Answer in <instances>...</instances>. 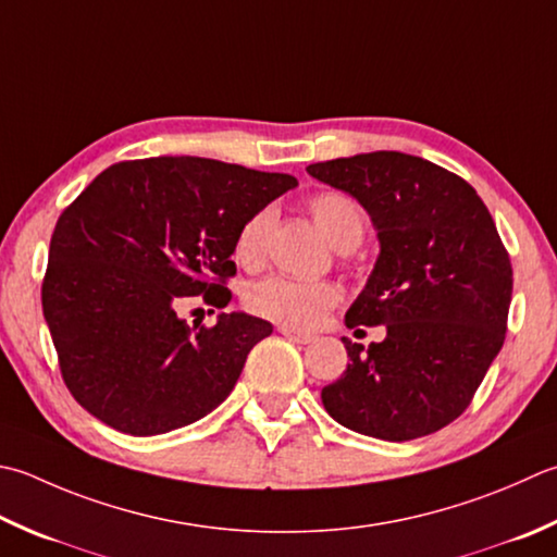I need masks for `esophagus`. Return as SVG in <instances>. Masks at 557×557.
<instances>
[{
    "label": "esophagus",
    "mask_w": 557,
    "mask_h": 557,
    "mask_svg": "<svg viewBox=\"0 0 557 557\" xmlns=\"http://www.w3.org/2000/svg\"><path fill=\"white\" fill-rule=\"evenodd\" d=\"M280 333L285 335V337H289L292 343H299V345H309V343H313V341H315V337H313L311 333H299V331H292V329H287V325H282Z\"/></svg>",
    "instance_id": "34e87169"
}]
</instances>
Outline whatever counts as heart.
Instances as JSON below:
<instances>
[{
    "label": "heart",
    "instance_id": "b5f03b06",
    "mask_svg": "<svg viewBox=\"0 0 557 557\" xmlns=\"http://www.w3.org/2000/svg\"><path fill=\"white\" fill-rule=\"evenodd\" d=\"M307 210L315 226L337 250H352L367 234V212L362 202L345 190H319L307 200ZM275 207H260L238 226L234 256L246 268H258L265 260L270 232L275 226ZM341 299L333 282H309L292 277H265L246 292V307L268 321L287 329H313L323 313Z\"/></svg>",
    "mask_w": 557,
    "mask_h": 557
}]
</instances>
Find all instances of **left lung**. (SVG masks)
<instances>
[{"instance_id":"left-lung-1","label":"left lung","mask_w":557,"mask_h":557,"mask_svg":"<svg viewBox=\"0 0 557 557\" xmlns=\"http://www.w3.org/2000/svg\"><path fill=\"white\" fill-rule=\"evenodd\" d=\"M307 171L362 202L381 244L345 323L386 325V337L367 350L343 337L350 364L321 391L325 410L386 442L446 428L471 406L507 333L515 280L485 202L461 176L400 151Z\"/></svg>"}]
</instances>
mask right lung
Returning <instances> with one entry per match:
<instances>
[{
	"label": "right lung",
	"instance_id": "1",
	"mask_svg": "<svg viewBox=\"0 0 557 557\" xmlns=\"http://www.w3.org/2000/svg\"><path fill=\"white\" fill-rule=\"evenodd\" d=\"M287 173L200 157L108 166L64 207L50 238L42 313L74 400L117 432L151 437L232 394L263 319H178V304L232 301L238 226L294 188Z\"/></svg>",
	"mask_w": 557,
	"mask_h": 557
}]
</instances>
